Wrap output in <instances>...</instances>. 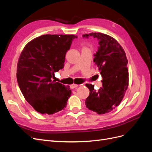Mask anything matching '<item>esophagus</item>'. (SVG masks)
<instances>
[{"label": "esophagus", "instance_id": "esophagus-1", "mask_svg": "<svg viewBox=\"0 0 152 152\" xmlns=\"http://www.w3.org/2000/svg\"><path fill=\"white\" fill-rule=\"evenodd\" d=\"M79 86V85H77V84H72V85H71V88L72 89H74V88H77V87Z\"/></svg>", "mask_w": 152, "mask_h": 152}]
</instances>
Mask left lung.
<instances>
[{"mask_svg": "<svg viewBox=\"0 0 152 152\" xmlns=\"http://www.w3.org/2000/svg\"><path fill=\"white\" fill-rule=\"evenodd\" d=\"M82 37L87 39L93 37L99 41L93 61L103 78L102 87L98 91L94 89V85L86 84L90 91L85 101L86 107L98 114L110 112L121 103L127 89L126 54L117 41L108 35L91 33Z\"/></svg>", "mask_w": 152, "mask_h": 152, "instance_id": "obj_1", "label": "left lung"}]
</instances>
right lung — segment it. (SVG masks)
<instances>
[{
	"label": "right lung",
	"instance_id": "1",
	"mask_svg": "<svg viewBox=\"0 0 152 152\" xmlns=\"http://www.w3.org/2000/svg\"><path fill=\"white\" fill-rule=\"evenodd\" d=\"M73 35H43L27 44L17 65L18 86L28 102L41 114L51 115L66 108L72 91L53 80L62 69Z\"/></svg>",
	"mask_w": 152,
	"mask_h": 152
}]
</instances>
